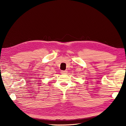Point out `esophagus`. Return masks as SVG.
<instances>
[{
  "label": "esophagus",
  "instance_id": "esophagus-1",
  "mask_svg": "<svg viewBox=\"0 0 126 126\" xmlns=\"http://www.w3.org/2000/svg\"><path fill=\"white\" fill-rule=\"evenodd\" d=\"M66 73H67V71H66V70H62L61 71V74H66Z\"/></svg>",
  "mask_w": 126,
  "mask_h": 126
}]
</instances>
